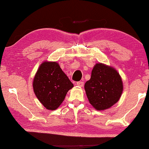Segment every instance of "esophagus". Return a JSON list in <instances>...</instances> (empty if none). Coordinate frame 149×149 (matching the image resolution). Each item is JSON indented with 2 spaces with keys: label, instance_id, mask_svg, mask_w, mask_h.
I'll use <instances>...</instances> for the list:
<instances>
[{
  "label": "esophagus",
  "instance_id": "1",
  "mask_svg": "<svg viewBox=\"0 0 149 149\" xmlns=\"http://www.w3.org/2000/svg\"><path fill=\"white\" fill-rule=\"evenodd\" d=\"M76 84L78 86L83 87V85H84V83H83V82H82V81H79V82H77Z\"/></svg>",
  "mask_w": 149,
  "mask_h": 149
}]
</instances>
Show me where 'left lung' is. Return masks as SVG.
<instances>
[{
	"label": "left lung",
	"instance_id": "8db88e82",
	"mask_svg": "<svg viewBox=\"0 0 149 149\" xmlns=\"http://www.w3.org/2000/svg\"><path fill=\"white\" fill-rule=\"evenodd\" d=\"M84 89L90 103L97 110L109 108L119 100L123 91L121 77L116 70L102 63H97L86 82Z\"/></svg>",
	"mask_w": 149,
	"mask_h": 149
}]
</instances>
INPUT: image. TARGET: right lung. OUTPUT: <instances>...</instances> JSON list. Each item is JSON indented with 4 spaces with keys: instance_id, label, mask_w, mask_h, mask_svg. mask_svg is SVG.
Returning <instances> with one entry per match:
<instances>
[{
    "instance_id": "right-lung-1",
    "label": "right lung",
    "mask_w": 149,
    "mask_h": 149,
    "mask_svg": "<svg viewBox=\"0 0 149 149\" xmlns=\"http://www.w3.org/2000/svg\"><path fill=\"white\" fill-rule=\"evenodd\" d=\"M33 86L40 102L46 109L53 111L61 105L74 84L58 63L44 61L36 73Z\"/></svg>"
}]
</instances>
